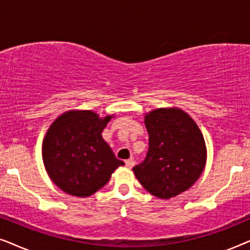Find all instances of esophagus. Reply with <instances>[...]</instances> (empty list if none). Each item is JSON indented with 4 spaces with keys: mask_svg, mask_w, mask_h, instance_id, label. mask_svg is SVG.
Masks as SVG:
<instances>
[{
    "mask_svg": "<svg viewBox=\"0 0 250 250\" xmlns=\"http://www.w3.org/2000/svg\"><path fill=\"white\" fill-rule=\"evenodd\" d=\"M134 164H135V162L132 158L131 159H127L125 162V165H126V167H128V168H132V167L134 166Z\"/></svg>",
    "mask_w": 250,
    "mask_h": 250,
    "instance_id": "obj_1",
    "label": "esophagus"
}]
</instances>
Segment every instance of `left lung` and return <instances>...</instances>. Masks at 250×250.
Instances as JSON below:
<instances>
[{
    "label": "left lung",
    "mask_w": 250,
    "mask_h": 250,
    "mask_svg": "<svg viewBox=\"0 0 250 250\" xmlns=\"http://www.w3.org/2000/svg\"><path fill=\"white\" fill-rule=\"evenodd\" d=\"M149 149L133 167L136 179L153 196L168 199L189 189L206 164L200 129L181 109H157L146 116Z\"/></svg>",
    "instance_id": "8db88e82"
}]
</instances>
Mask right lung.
<instances>
[{
	"instance_id": "right-lung-1",
	"label": "right lung",
	"mask_w": 250,
	"mask_h": 250,
	"mask_svg": "<svg viewBox=\"0 0 250 250\" xmlns=\"http://www.w3.org/2000/svg\"><path fill=\"white\" fill-rule=\"evenodd\" d=\"M110 118H99L90 110L68 111L50 126L43 141L44 166L53 183L66 193L91 196L124 165L102 139Z\"/></svg>"
}]
</instances>
